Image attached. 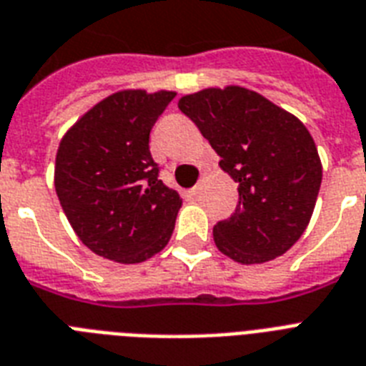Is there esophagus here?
<instances>
[{
  "mask_svg": "<svg viewBox=\"0 0 366 366\" xmlns=\"http://www.w3.org/2000/svg\"><path fill=\"white\" fill-rule=\"evenodd\" d=\"M201 192V184H197V186H194V188H192V195H197Z\"/></svg>",
  "mask_w": 366,
  "mask_h": 366,
  "instance_id": "34e87169",
  "label": "esophagus"
}]
</instances>
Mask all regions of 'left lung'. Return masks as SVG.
Listing matches in <instances>:
<instances>
[{"label":"left lung","instance_id":"1","mask_svg":"<svg viewBox=\"0 0 366 366\" xmlns=\"http://www.w3.org/2000/svg\"><path fill=\"white\" fill-rule=\"evenodd\" d=\"M178 108L239 184L235 212L212 228L218 250L244 266L285 254L307 228L323 178L306 125L239 85L186 94Z\"/></svg>","mask_w":366,"mask_h":366}]
</instances>
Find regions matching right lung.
<instances>
[{"mask_svg":"<svg viewBox=\"0 0 366 366\" xmlns=\"http://www.w3.org/2000/svg\"><path fill=\"white\" fill-rule=\"evenodd\" d=\"M174 91L127 89L85 112L60 140L54 189L94 254L138 264L165 249L182 207L149 154V131Z\"/></svg>","mask_w":366,"mask_h":366,"instance_id":"obj_1","label":"right lung"}]
</instances>
